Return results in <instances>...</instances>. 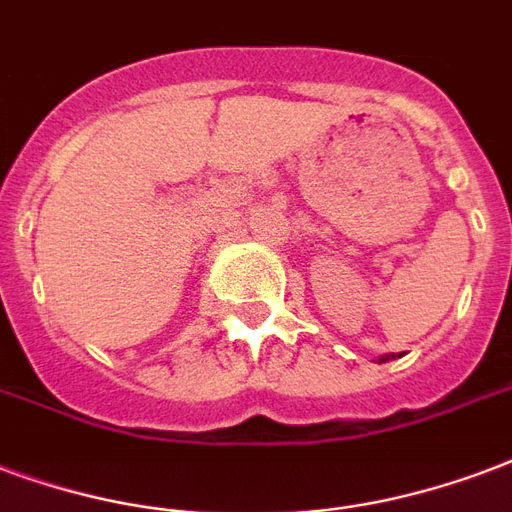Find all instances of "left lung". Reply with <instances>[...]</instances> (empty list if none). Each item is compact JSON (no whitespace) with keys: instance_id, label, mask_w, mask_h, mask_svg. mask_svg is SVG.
I'll list each match as a JSON object with an SVG mask.
<instances>
[{"instance_id":"obj_1","label":"left lung","mask_w":512,"mask_h":512,"mask_svg":"<svg viewBox=\"0 0 512 512\" xmlns=\"http://www.w3.org/2000/svg\"><path fill=\"white\" fill-rule=\"evenodd\" d=\"M389 360H395V354H384L378 362H389Z\"/></svg>"}]
</instances>
